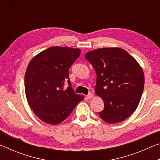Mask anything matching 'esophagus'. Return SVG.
<instances>
[{"label": "esophagus", "mask_w": 160, "mask_h": 160, "mask_svg": "<svg viewBox=\"0 0 160 160\" xmlns=\"http://www.w3.org/2000/svg\"><path fill=\"white\" fill-rule=\"evenodd\" d=\"M87 97H88V99H90L92 98V97H93L92 93H89V94H88V96H87Z\"/></svg>", "instance_id": "34e87169"}]
</instances>
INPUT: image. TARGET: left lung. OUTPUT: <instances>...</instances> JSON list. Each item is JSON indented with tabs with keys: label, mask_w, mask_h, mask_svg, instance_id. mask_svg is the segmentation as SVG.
I'll return each mask as SVG.
<instances>
[{
	"label": "left lung",
	"mask_w": 160,
	"mask_h": 160,
	"mask_svg": "<svg viewBox=\"0 0 160 160\" xmlns=\"http://www.w3.org/2000/svg\"><path fill=\"white\" fill-rule=\"evenodd\" d=\"M85 58L95 70L94 91L104 104L99 116L109 123L124 121L141 99L145 84L141 66L126 50L117 47L90 51Z\"/></svg>",
	"instance_id": "1"
}]
</instances>
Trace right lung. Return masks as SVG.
Masks as SVG:
<instances>
[{"label":"right lung","mask_w":160,"mask_h":160,"mask_svg":"<svg viewBox=\"0 0 160 160\" xmlns=\"http://www.w3.org/2000/svg\"><path fill=\"white\" fill-rule=\"evenodd\" d=\"M79 48L50 47L38 53L29 62L25 75L28 104L44 122L57 125L66 119L85 98L71 88L68 71L80 55ZM67 81L69 86L63 88Z\"/></svg>","instance_id":"add662e5"}]
</instances>
